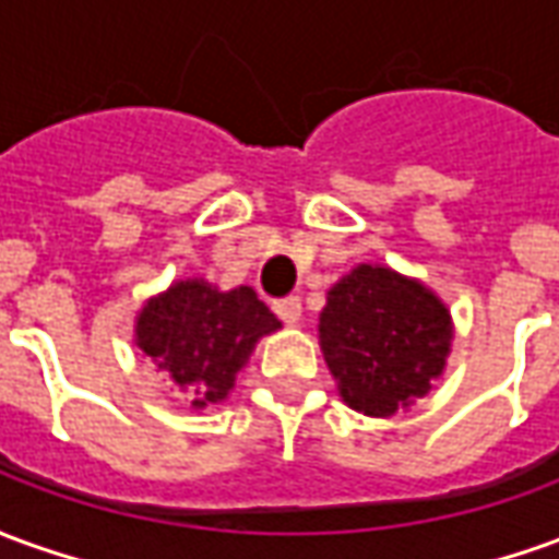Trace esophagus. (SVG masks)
Returning a JSON list of instances; mask_svg holds the SVG:
<instances>
[{
	"label": "esophagus",
	"instance_id": "1",
	"mask_svg": "<svg viewBox=\"0 0 559 559\" xmlns=\"http://www.w3.org/2000/svg\"><path fill=\"white\" fill-rule=\"evenodd\" d=\"M275 314L284 323H299V318H302V299L299 296H284V299L275 302Z\"/></svg>",
	"mask_w": 559,
	"mask_h": 559
}]
</instances>
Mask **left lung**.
Segmentation results:
<instances>
[{
    "mask_svg": "<svg viewBox=\"0 0 559 559\" xmlns=\"http://www.w3.org/2000/svg\"><path fill=\"white\" fill-rule=\"evenodd\" d=\"M451 314L432 293L384 266H357L320 314V350L342 400L388 417L420 400L442 374Z\"/></svg>",
    "mask_w": 559,
    "mask_h": 559,
    "instance_id": "left-lung-1",
    "label": "left lung"
}]
</instances>
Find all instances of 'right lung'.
Returning a JSON list of instances; mask_svg holds the SVG:
<instances>
[{"label":"right lung","mask_w":559,"mask_h":559,"mask_svg":"<svg viewBox=\"0 0 559 559\" xmlns=\"http://www.w3.org/2000/svg\"><path fill=\"white\" fill-rule=\"evenodd\" d=\"M278 326L251 287L221 293L205 281H178L142 308L135 342L175 381L178 396L205 408L226 400L257 338Z\"/></svg>","instance_id":"obj_1"}]
</instances>
